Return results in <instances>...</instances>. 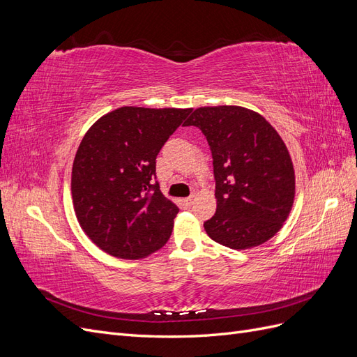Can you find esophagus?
Instances as JSON below:
<instances>
[{
    "label": "esophagus",
    "instance_id": "1",
    "mask_svg": "<svg viewBox=\"0 0 357 357\" xmlns=\"http://www.w3.org/2000/svg\"><path fill=\"white\" fill-rule=\"evenodd\" d=\"M183 202H185V205H186V207H190V205L193 204V197L185 198V199H183Z\"/></svg>",
    "mask_w": 357,
    "mask_h": 357
}]
</instances>
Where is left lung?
Instances as JSON below:
<instances>
[{
  "mask_svg": "<svg viewBox=\"0 0 357 357\" xmlns=\"http://www.w3.org/2000/svg\"><path fill=\"white\" fill-rule=\"evenodd\" d=\"M185 126L199 128L211 150L218 208L204 222L210 238L234 250L273 238L295 198L294 164L282 137L238 105L201 107Z\"/></svg>",
  "mask_w": 357,
  "mask_h": 357,
  "instance_id": "obj_1",
  "label": "left lung"
}]
</instances>
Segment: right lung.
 <instances>
[{
	"mask_svg": "<svg viewBox=\"0 0 357 357\" xmlns=\"http://www.w3.org/2000/svg\"><path fill=\"white\" fill-rule=\"evenodd\" d=\"M190 112L121 107L83 137L71 174L74 210L105 253L142 259L168 241L178 207L159 189L156 156Z\"/></svg>",
	"mask_w": 357,
	"mask_h": 357,
	"instance_id": "obj_1",
	"label": "right lung"
}]
</instances>
